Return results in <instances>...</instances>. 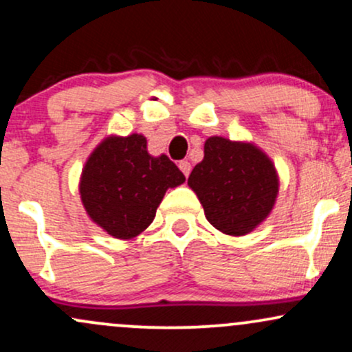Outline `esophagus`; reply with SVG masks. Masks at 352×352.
I'll use <instances>...</instances> for the list:
<instances>
[{"mask_svg":"<svg viewBox=\"0 0 352 352\" xmlns=\"http://www.w3.org/2000/svg\"><path fill=\"white\" fill-rule=\"evenodd\" d=\"M179 168L185 177H188L190 170H192V165H190V162H187V160H182V162L179 164Z\"/></svg>","mask_w":352,"mask_h":352,"instance_id":"1","label":"esophagus"}]
</instances>
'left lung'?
<instances>
[{"label": "left lung", "instance_id": "left-lung-1", "mask_svg": "<svg viewBox=\"0 0 352 352\" xmlns=\"http://www.w3.org/2000/svg\"><path fill=\"white\" fill-rule=\"evenodd\" d=\"M188 187L213 227L225 235L245 236L272 213L280 177L258 145L212 135L205 140L204 160L190 173Z\"/></svg>", "mask_w": 352, "mask_h": 352}]
</instances>
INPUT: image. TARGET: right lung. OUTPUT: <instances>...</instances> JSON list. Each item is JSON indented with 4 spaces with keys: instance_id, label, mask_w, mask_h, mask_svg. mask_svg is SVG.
I'll use <instances>...</instances> for the list:
<instances>
[{
    "instance_id": "add662e5",
    "label": "right lung",
    "mask_w": 352,
    "mask_h": 352,
    "mask_svg": "<svg viewBox=\"0 0 352 352\" xmlns=\"http://www.w3.org/2000/svg\"><path fill=\"white\" fill-rule=\"evenodd\" d=\"M184 182L185 175L165 153H148L142 134H112L87 157L79 195L98 227L117 240H131L152 223L165 192Z\"/></svg>"
}]
</instances>
